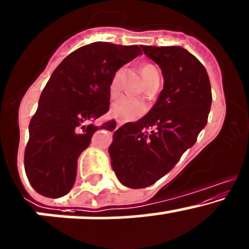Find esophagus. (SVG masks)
Here are the masks:
<instances>
[{
    "label": "esophagus",
    "instance_id": "1",
    "mask_svg": "<svg viewBox=\"0 0 249 249\" xmlns=\"http://www.w3.org/2000/svg\"><path fill=\"white\" fill-rule=\"evenodd\" d=\"M122 124H123L122 122H117V125H116V127H117V129H118V127H120V126H122Z\"/></svg>",
    "mask_w": 249,
    "mask_h": 249
}]
</instances>
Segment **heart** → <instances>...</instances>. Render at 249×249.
Here are the masks:
<instances>
[{
  "label": "heart",
  "mask_w": 249,
  "mask_h": 249,
  "mask_svg": "<svg viewBox=\"0 0 249 249\" xmlns=\"http://www.w3.org/2000/svg\"><path fill=\"white\" fill-rule=\"evenodd\" d=\"M142 76L144 78L145 85L149 81L153 80L154 77H159V72L156 68L151 64H144L142 67ZM122 74V69L117 70L116 74L112 77L111 83H109V91L112 95H116L119 90V78ZM146 105L143 101L133 99L131 96H120L117 99L113 104H112L111 112L114 118H117L120 122H130V120H135L137 118L146 112Z\"/></svg>",
  "instance_id": "b5f03b06"
}]
</instances>
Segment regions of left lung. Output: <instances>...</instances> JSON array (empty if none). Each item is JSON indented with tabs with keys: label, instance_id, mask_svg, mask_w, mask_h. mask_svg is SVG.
<instances>
[{
	"label": "left lung",
	"instance_id": "8db88e82",
	"mask_svg": "<svg viewBox=\"0 0 249 249\" xmlns=\"http://www.w3.org/2000/svg\"><path fill=\"white\" fill-rule=\"evenodd\" d=\"M161 69L163 89L138 122L113 133L108 153L118 180L130 188L155 184L197 141L210 112L211 86L204 65L180 46H145Z\"/></svg>",
	"mask_w": 249,
	"mask_h": 249
}]
</instances>
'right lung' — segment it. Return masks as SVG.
I'll return each instance as SVG.
<instances>
[{
  "mask_svg": "<svg viewBox=\"0 0 249 249\" xmlns=\"http://www.w3.org/2000/svg\"><path fill=\"white\" fill-rule=\"evenodd\" d=\"M142 53L137 45L91 43L75 50L54 69L28 126L25 150L28 181L41 196L59 198L75 184L77 159L99 129L94 122L109 109V83L119 68Z\"/></svg>",
  "mask_w": 249,
  "mask_h": 249,
  "instance_id": "add662e5",
  "label": "right lung"
}]
</instances>
